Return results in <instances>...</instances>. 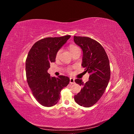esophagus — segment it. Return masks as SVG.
<instances>
[{
  "label": "esophagus",
  "instance_id": "1",
  "mask_svg": "<svg viewBox=\"0 0 134 134\" xmlns=\"http://www.w3.org/2000/svg\"><path fill=\"white\" fill-rule=\"evenodd\" d=\"M75 83L74 82V79L72 78H70V84H74Z\"/></svg>",
  "mask_w": 134,
  "mask_h": 134
}]
</instances>
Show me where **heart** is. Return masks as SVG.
I'll use <instances>...</instances> for the list:
<instances>
[{
  "label": "heart",
  "instance_id": "1",
  "mask_svg": "<svg viewBox=\"0 0 134 134\" xmlns=\"http://www.w3.org/2000/svg\"><path fill=\"white\" fill-rule=\"evenodd\" d=\"M69 50H70V52H71V54L74 53V52H75V51H76L80 50L78 46L75 45V44H70V45H69ZM62 52V49L59 50L58 51V52H56V59H58V58H59V55H60V52ZM66 71H67V72H69V73H70L71 71V68H66Z\"/></svg>",
  "mask_w": 134,
  "mask_h": 134
}]
</instances>
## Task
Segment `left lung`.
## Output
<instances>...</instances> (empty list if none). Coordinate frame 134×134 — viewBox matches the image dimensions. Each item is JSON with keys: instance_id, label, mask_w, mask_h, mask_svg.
Wrapping results in <instances>:
<instances>
[{"instance_id": "left-lung-1", "label": "left lung", "mask_w": 134, "mask_h": 134, "mask_svg": "<svg viewBox=\"0 0 134 134\" xmlns=\"http://www.w3.org/2000/svg\"><path fill=\"white\" fill-rule=\"evenodd\" d=\"M74 41L83 50L82 65L85 68L84 72L90 74L86 83L79 79L75 80L83 87L74 96V99L80 106L90 107L98 102L107 87L111 75L109 60L103 47L96 40L74 36Z\"/></svg>"}]
</instances>
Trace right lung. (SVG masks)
Wrapping results in <instances>:
<instances>
[{"instance_id":"obj_1","label":"right lung","mask_w":134,"mask_h":134,"mask_svg":"<svg viewBox=\"0 0 134 134\" xmlns=\"http://www.w3.org/2000/svg\"><path fill=\"white\" fill-rule=\"evenodd\" d=\"M70 37L66 35L42 38L35 43L28 54L26 60L27 83L36 99L44 107L57 103L61 91L69 83L68 77H51L47 70L50 63L55 62L56 52Z\"/></svg>"}]
</instances>
